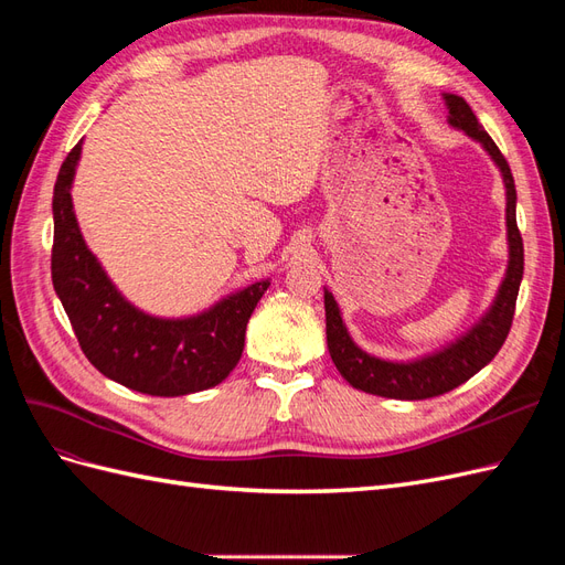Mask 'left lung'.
<instances>
[{
  "instance_id": "left-lung-1",
  "label": "left lung",
  "mask_w": 565,
  "mask_h": 565,
  "mask_svg": "<svg viewBox=\"0 0 565 565\" xmlns=\"http://www.w3.org/2000/svg\"><path fill=\"white\" fill-rule=\"evenodd\" d=\"M446 104L450 108V125L467 131L471 139L483 143L490 158L498 162L507 185V231H509V268L502 280L500 295L494 299L492 309L476 328L455 341L452 347L440 353L426 355L415 363H388L380 358L367 355L358 349L339 316V306L334 297L324 289V322H328V349L332 361L353 388L384 398L398 401H424L436 398L471 380L478 370H483L498 351L511 330V320L516 311V297L523 278V237L516 226V185L511 177L509 162L490 139V134L478 122L471 106L461 96L446 94Z\"/></svg>"
}]
</instances>
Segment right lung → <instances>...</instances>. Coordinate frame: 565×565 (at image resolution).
<instances>
[{"instance_id": "add662e5", "label": "right lung", "mask_w": 565, "mask_h": 565, "mask_svg": "<svg viewBox=\"0 0 565 565\" xmlns=\"http://www.w3.org/2000/svg\"><path fill=\"white\" fill-rule=\"evenodd\" d=\"M79 150L82 143L67 152L54 185L51 280L84 355L108 380L148 396H185L221 384L241 361L249 316L270 282H254L185 320L136 311L77 228L71 183Z\"/></svg>"}]
</instances>
